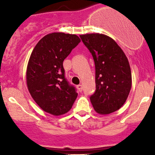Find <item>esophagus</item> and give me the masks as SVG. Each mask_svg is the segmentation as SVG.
I'll use <instances>...</instances> for the list:
<instances>
[{"label":"esophagus","instance_id":"34e87169","mask_svg":"<svg viewBox=\"0 0 155 155\" xmlns=\"http://www.w3.org/2000/svg\"><path fill=\"white\" fill-rule=\"evenodd\" d=\"M77 88L79 91H82V85H77Z\"/></svg>","mask_w":155,"mask_h":155}]
</instances>
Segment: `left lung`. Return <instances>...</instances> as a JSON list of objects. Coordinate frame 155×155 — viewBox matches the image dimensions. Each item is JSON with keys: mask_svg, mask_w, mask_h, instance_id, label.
<instances>
[{"mask_svg": "<svg viewBox=\"0 0 155 155\" xmlns=\"http://www.w3.org/2000/svg\"><path fill=\"white\" fill-rule=\"evenodd\" d=\"M93 57L96 90L90 97L99 114L115 112L124 105L131 88L132 77L125 54L116 42L100 34L80 35Z\"/></svg>", "mask_w": 155, "mask_h": 155, "instance_id": "left-lung-1", "label": "left lung"}]
</instances>
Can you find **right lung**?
<instances>
[{
	"label": "right lung",
	"instance_id": "add662e5",
	"mask_svg": "<svg viewBox=\"0 0 155 155\" xmlns=\"http://www.w3.org/2000/svg\"><path fill=\"white\" fill-rule=\"evenodd\" d=\"M80 41L75 34L51 33L31 53L26 73L28 88L37 105L48 113H66L77 97L76 87L65 77L63 61Z\"/></svg>",
	"mask_w": 155,
	"mask_h": 155
}]
</instances>
